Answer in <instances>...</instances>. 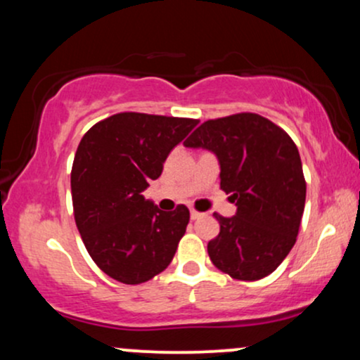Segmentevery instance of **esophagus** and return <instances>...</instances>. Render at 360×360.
<instances>
[{
	"label": "esophagus",
	"instance_id": "obj_1",
	"mask_svg": "<svg viewBox=\"0 0 360 360\" xmlns=\"http://www.w3.org/2000/svg\"><path fill=\"white\" fill-rule=\"evenodd\" d=\"M201 214L203 213L196 212V210H191V220H198V218H201Z\"/></svg>",
	"mask_w": 360,
	"mask_h": 360
}]
</instances>
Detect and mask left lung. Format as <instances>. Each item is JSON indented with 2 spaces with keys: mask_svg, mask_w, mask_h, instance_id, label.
Returning a JSON list of instances; mask_svg holds the SVG:
<instances>
[{
  "mask_svg": "<svg viewBox=\"0 0 360 360\" xmlns=\"http://www.w3.org/2000/svg\"><path fill=\"white\" fill-rule=\"evenodd\" d=\"M186 147L206 148L220 162V188L237 205L232 218L213 213L220 233L208 255L221 272L238 281L269 276L298 237L307 200L300 152L283 128L257 113L208 120Z\"/></svg>",
  "mask_w": 360,
  "mask_h": 360,
  "instance_id": "8db88e82",
  "label": "left lung"
}]
</instances>
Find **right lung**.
<instances>
[{
  "label": "right lung",
  "instance_id": "1",
  "mask_svg": "<svg viewBox=\"0 0 360 360\" xmlns=\"http://www.w3.org/2000/svg\"><path fill=\"white\" fill-rule=\"evenodd\" d=\"M198 120L125 111L93 125L71 171L74 220L91 259L110 278L142 284L174 257L189 210L160 212L142 191Z\"/></svg>",
  "mask_w": 360,
  "mask_h": 360
}]
</instances>
